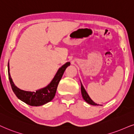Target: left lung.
<instances>
[{
  "instance_id": "obj_1",
  "label": "left lung",
  "mask_w": 134,
  "mask_h": 134,
  "mask_svg": "<svg viewBox=\"0 0 134 134\" xmlns=\"http://www.w3.org/2000/svg\"><path fill=\"white\" fill-rule=\"evenodd\" d=\"M81 94H82V96L83 97L84 100H85L86 102H87L88 104H91V105H97L98 104L96 103H95L90 98V96L88 95V94L87 93V92L86 91L85 89L84 88L83 86L81 84Z\"/></svg>"
}]
</instances>
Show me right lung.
Instances as JSON below:
<instances>
[{"instance_id":"1","label":"right lung","mask_w":134,"mask_h":134,"mask_svg":"<svg viewBox=\"0 0 134 134\" xmlns=\"http://www.w3.org/2000/svg\"><path fill=\"white\" fill-rule=\"evenodd\" d=\"M70 65V62H67L63 65L58 70L54 78L47 86L36 91V92H31L21 90L14 85L10 75L9 64H8V74L12 89L16 96L27 104L32 106H40L45 104L54 98L59 81L62 79L64 71Z\"/></svg>"}]
</instances>
